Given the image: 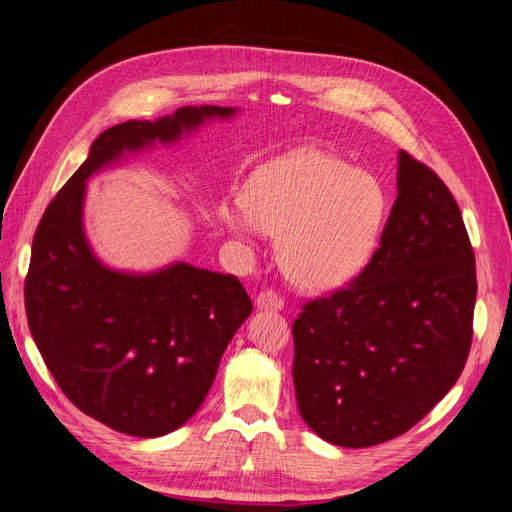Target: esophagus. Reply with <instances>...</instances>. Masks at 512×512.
Returning <instances> with one entry per match:
<instances>
[{
  "label": "esophagus",
  "instance_id": "1",
  "mask_svg": "<svg viewBox=\"0 0 512 512\" xmlns=\"http://www.w3.org/2000/svg\"><path fill=\"white\" fill-rule=\"evenodd\" d=\"M285 302L279 294H275L273 289H266V291H260V294L256 296V308H271V310H283Z\"/></svg>",
  "mask_w": 512,
  "mask_h": 512
}]
</instances>
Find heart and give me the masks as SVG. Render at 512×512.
Instances as JSON below:
<instances>
[{"label":"heart","mask_w":512,"mask_h":512,"mask_svg":"<svg viewBox=\"0 0 512 512\" xmlns=\"http://www.w3.org/2000/svg\"><path fill=\"white\" fill-rule=\"evenodd\" d=\"M385 208V191L367 170L329 152L300 150L256 168L239 208L227 210L223 223L237 237L252 229L279 235L285 277L302 289L327 291L369 262Z\"/></svg>","instance_id":"obj_1"}]
</instances>
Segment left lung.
<instances>
[{
    "mask_svg": "<svg viewBox=\"0 0 512 512\" xmlns=\"http://www.w3.org/2000/svg\"><path fill=\"white\" fill-rule=\"evenodd\" d=\"M379 248L344 289L294 321V387L325 442L369 448L408 431L460 377L471 348L475 256L456 200L398 152Z\"/></svg>",
    "mask_w": 512,
    "mask_h": 512,
    "instance_id": "left-lung-1",
    "label": "left lung"
}]
</instances>
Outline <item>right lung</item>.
Segmentation results:
<instances>
[{
    "instance_id": "right-lung-1",
    "label": "right lung",
    "mask_w": 512,
    "mask_h": 512,
    "mask_svg": "<svg viewBox=\"0 0 512 512\" xmlns=\"http://www.w3.org/2000/svg\"><path fill=\"white\" fill-rule=\"evenodd\" d=\"M237 112L185 106L106 129L37 227L24 283L31 335L66 398L114 431L160 437L196 415L252 302L237 277L183 260L150 273L104 264L85 233L87 181Z\"/></svg>"
}]
</instances>
